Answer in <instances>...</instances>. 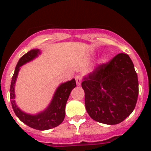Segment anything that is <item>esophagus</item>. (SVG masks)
<instances>
[{"instance_id": "34e87169", "label": "esophagus", "mask_w": 151, "mask_h": 151, "mask_svg": "<svg viewBox=\"0 0 151 151\" xmlns=\"http://www.w3.org/2000/svg\"><path fill=\"white\" fill-rule=\"evenodd\" d=\"M82 78L81 76H76V84L78 86L81 85V84H82Z\"/></svg>"}]
</instances>
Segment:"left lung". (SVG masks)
<instances>
[{
  "label": "left lung",
  "instance_id": "left-lung-1",
  "mask_svg": "<svg viewBox=\"0 0 151 151\" xmlns=\"http://www.w3.org/2000/svg\"><path fill=\"white\" fill-rule=\"evenodd\" d=\"M85 104L91 118L106 125L125 120L135 107L138 76L128 54H119L83 78Z\"/></svg>",
  "mask_w": 151,
  "mask_h": 151
}]
</instances>
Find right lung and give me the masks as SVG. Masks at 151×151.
Here are the masks:
<instances>
[{
    "instance_id": "right-lung-1",
    "label": "right lung",
    "mask_w": 151,
    "mask_h": 151,
    "mask_svg": "<svg viewBox=\"0 0 151 151\" xmlns=\"http://www.w3.org/2000/svg\"><path fill=\"white\" fill-rule=\"evenodd\" d=\"M41 54L39 49H32L21 57L17 66L15 71L12 77L11 85L10 89V97L13 110L18 117L23 123L29 125V127L37 130H47L57 127L62 123L65 118V108L66 102L69 97L70 92L76 86V82L75 78L71 81L62 83L58 86L54 93L53 98L50 104L43 111L37 113L35 115L29 114L21 110L16 104L15 101V83L18 76V73L20 67L30 62Z\"/></svg>"
}]
</instances>
